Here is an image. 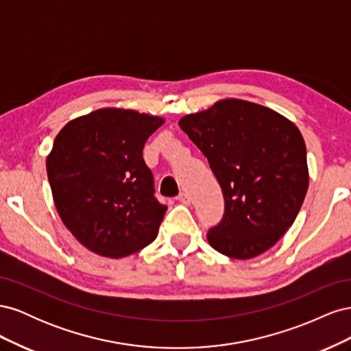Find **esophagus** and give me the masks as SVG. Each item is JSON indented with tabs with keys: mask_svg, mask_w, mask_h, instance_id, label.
Returning a JSON list of instances; mask_svg holds the SVG:
<instances>
[{
	"mask_svg": "<svg viewBox=\"0 0 351 351\" xmlns=\"http://www.w3.org/2000/svg\"><path fill=\"white\" fill-rule=\"evenodd\" d=\"M177 200L182 202V204L184 205H190V196L186 193V192H182L178 196H177Z\"/></svg>",
	"mask_w": 351,
	"mask_h": 351,
	"instance_id": "1",
	"label": "esophagus"
}]
</instances>
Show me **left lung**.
<instances>
[{
	"label": "left lung",
	"mask_w": 351,
	"mask_h": 351,
	"mask_svg": "<svg viewBox=\"0 0 351 351\" xmlns=\"http://www.w3.org/2000/svg\"><path fill=\"white\" fill-rule=\"evenodd\" d=\"M178 125L202 151L222 189L224 218L206 234L217 252L252 259L271 249L299 214L309 187L297 125L263 105L221 99Z\"/></svg>",
	"instance_id": "left-lung-1"
}]
</instances>
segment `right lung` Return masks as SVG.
Returning <instances> with one entry per match:
<instances>
[{"mask_svg": "<svg viewBox=\"0 0 351 351\" xmlns=\"http://www.w3.org/2000/svg\"><path fill=\"white\" fill-rule=\"evenodd\" d=\"M164 119L101 108L69 121L47 158L58 215L76 240L112 259L151 244L167 206L154 196L143 146Z\"/></svg>", "mask_w": 351, "mask_h": 351, "instance_id": "1", "label": "right lung"}]
</instances>
